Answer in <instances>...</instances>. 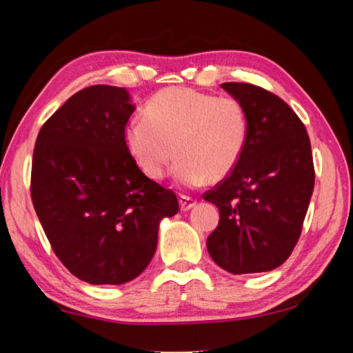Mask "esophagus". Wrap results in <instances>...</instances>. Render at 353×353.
Listing matches in <instances>:
<instances>
[{
  "instance_id": "obj_1",
  "label": "esophagus",
  "mask_w": 353,
  "mask_h": 353,
  "mask_svg": "<svg viewBox=\"0 0 353 353\" xmlns=\"http://www.w3.org/2000/svg\"><path fill=\"white\" fill-rule=\"evenodd\" d=\"M196 205V199H192L190 196H180V207L181 210H190L191 207Z\"/></svg>"
}]
</instances>
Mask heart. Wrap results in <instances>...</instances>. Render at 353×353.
<instances>
[{
	"mask_svg": "<svg viewBox=\"0 0 353 353\" xmlns=\"http://www.w3.org/2000/svg\"><path fill=\"white\" fill-rule=\"evenodd\" d=\"M143 115L127 123L123 141L139 170L151 180L165 176L175 154V176L181 185L199 186L207 178L223 180L248 146L249 115L234 96L172 86L148 99Z\"/></svg>",
	"mask_w": 353,
	"mask_h": 353,
	"instance_id": "obj_1",
	"label": "heart"
}]
</instances>
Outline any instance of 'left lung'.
Instances as JSON below:
<instances>
[{
    "label": "left lung",
    "mask_w": 353,
    "mask_h": 353,
    "mask_svg": "<svg viewBox=\"0 0 353 353\" xmlns=\"http://www.w3.org/2000/svg\"><path fill=\"white\" fill-rule=\"evenodd\" d=\"M221 88L248 110L249 139L234 170L204 192L220 212L207 250L233 274L270 272L286 262L301 238L315 185L310 138L279 96L238 81Z\"/></svg>",
    "instance_id": "obj_1"
}]
</instances>
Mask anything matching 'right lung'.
Instances as JSON below:
<instances>
[{
  "label": "right lung",
  "mask_w": 353,
  "mask_h": 353,
  "mask_svg": "<svg viewBox=\"0 0 353 353\" xmlns=\"http://www.w3.org/2000/svg\"><path fill=\"white\" fill-rule=\"evenodd\" d=\"M134 105L125 88L94 85L43 123L33 149L30 194L56 257L81 281L123 284L144 272L159 221L180 207L127 151Z\"/></svg>",
  "instance_id": "1"
}]
</instances>
